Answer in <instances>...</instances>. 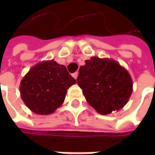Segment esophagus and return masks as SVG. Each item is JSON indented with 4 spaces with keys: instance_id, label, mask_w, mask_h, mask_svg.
<instances>
[{
    "instance_id": "obj_1",
    "label": "esophagus",
    "mask_w": 155,
    "mask_h": 155,
    "mask_svg": "<svg viewBox=\"0 0 155 155\" xmlns=\"http://www.w3.org/2000/svg\"><path fill=\"white\" fill-rule=\"evenodd\" d=\"M73 77L74 78V79H77V77H78V72H75L74 74H73Z\"/></svg>"
}]
</instances>
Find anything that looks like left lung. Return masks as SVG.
<instances>
[{
  "label": "left lung",
  "instance_id": "1",
  "mask_svg": "<svg viewBox=\"0 0 155 155\" xmlns=\"http://www.w3.org/2000/svg\"><path fill=\"white\" fill-rule=\"evenodd\" d=\"M77 83L87 102L101 115L121 109L133 91L128 71L109 58L93 56L86 60L79 69Z\"/></svg>",
  "mask_w": 155,
  "mask_h": 155
}]
</instances>
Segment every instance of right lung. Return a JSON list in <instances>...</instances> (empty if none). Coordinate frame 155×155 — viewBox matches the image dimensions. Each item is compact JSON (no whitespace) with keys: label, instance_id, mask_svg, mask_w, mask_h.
Returning <instances> with one entry per match:
<instances>
[{"label":"right lung","instance_id":"right-lung-1","mask_svg":"<svg viewBox=\"0 0 155 155\" xmlns=\"http://www.w3.org/2000/svg\"><path fill=\"white\" fill-rule=\"evenodd\" d=\"M75 83L66 67L52 59L32 66L22 78L19 91L23 102L33 113L49 115L64 103L67 90Z\"/></svg>","mask_w":155,"mask_h":155}]
</instances>
